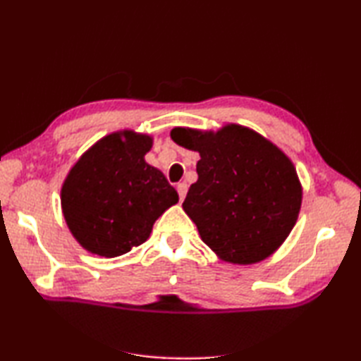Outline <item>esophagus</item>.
I'll return each mask as SVG.
<instances>
[{"label": "esophagus", "mask_w": 361, "mask_h": 361, "mask_svg": "<svg viewBox=\"0 0 361 361\" xmlns=\"http://www.w3.org/2000/svg\"><path fill=\"white\" fill-rule=\"evenodd\" d=\"M176 191H178L180 200L185 199V195H186V192H188V185H186V183H185V181L178 183V185H176Z\"/></svg>", "instance_id": "obj_1"}]
</instances>
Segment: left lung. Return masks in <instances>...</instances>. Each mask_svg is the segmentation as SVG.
<instances>
[{
  "label": "left lung",
  "mask_w": 361,
  "mask_h": 361,
  "mask_svg": "<svg viewBox=\"0 0 361 361\" xmlns=\"http://www.w3.org/2000/svg\"><path fill=\"white\" fill-rule=\"evenodd\" d=\"M176 145L197 151V181L183 210L219 258L253 264L271 256L295 226L302 189L295 166L276 145L247 127L200 132L175 127Z\"/></svg>",
  "instance_id": "obj_1"
}]
</instances>
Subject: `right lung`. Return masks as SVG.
<instances>
[{
	"mask_svg": "<svg viewBox=\"0 0 361 361\" xmlns=\"http://www.w3.org/2000/svg\"><path fill=\"white\" fill-rule=\"evenodd\" d=\"M152 138L116 132L85 151L62 186L71 234L90 253L114 258L148 239L156 219L178 202L166 176L146 164Z\"/></svg>",
	"mask_w": 361,
	"mask_h": 361,
	"instance_id": "right-lung-1",
	"label": "right lung"
}]
</instances>
